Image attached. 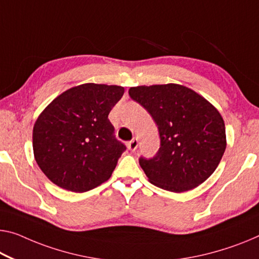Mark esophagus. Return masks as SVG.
<instances>
[{"instance_id":"1","label":"esophagus","mask_w":259,"mask_h":259,"mask_svg":"<svg viewBox=\"0 0 259 259\" xmlns=\"http://www.w3.org/2000/svg\"><path fill=\"white\" fill-rule=\"evenodd\" d=\"M138 145H139L138 139H133V140H131L128 143H127V147H128L130 150L135 152V150H137V148H138Z\"/></svg>"}]
</instances>
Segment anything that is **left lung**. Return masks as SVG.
I'll list each match as a JSON object with an SVG mask.
<instances>
[{
    "label": "left lung",
    "mask_w": 259,
    "mask_h": 259,
    "mask_svg": "<svg viewBox=\"0 0 259 259\" xmlns=\"http://www.w3.org/2000/svg\"><path fill=\"white\" fill-rule=\"evenodd\" d=\"M128 94L152 114L160 133L156 156L139 160L148 181L181 193L207 180L227 147L225 121L217 107L176 83L132 87Z\"/></svg>",
    "instance_id": "left-lung-1"
}]
</instances>
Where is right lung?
Segmentation results:
<instances>
[{"label": "right lung", "mask_w": 259, "mask_h": 259, "mask_svg": "<svg viewBox=\"0 0 259 259\" xmlns=\"http://www.w3.org/2000/svg\"><path fill=\"white\" fill-rule=\"evenodd\" d=\"M124 87L84 83L63 91L33 126L35 162L49 180L71 192L106 182L126 147L114 138L110 111Z\"/></svg>", "instance_id": "1"}]
</instances>
